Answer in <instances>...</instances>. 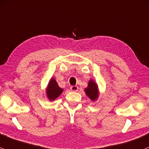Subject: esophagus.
I'll return each instance as SVG.
<instances>
[{
  "label": "esophagus",
  "instance_id": "34e87169",
  "mask_svg": "<svg viewBox=\"0 0 149 149\" xmlns=\"http://www.w3.org/2000/svg\"><path fill=\"white\" fill-rule=\"evenodd\" d=\"M70 90H71L72 91L76 92L78 90V87L77 86H71V87H70Z\"/></svg>",
  "mask_w": 149,
  "mask_h": 149
}]
</instances>
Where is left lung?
I'll list each match as a JSON object with an SVG mask.
<instances>
[{
	"label": "left lung",
	"mask_w": 149,
	"mask_h": 149,
	"mask_svg": "<svg viewBox=\"0 0 149 149\" xmlns=\"http://www.w3.org/2000/svg\"><path fill=\"white\" fill-rule=\"evenodd\" d=\"M85 91L92 100H95L98 97L97 85L93 80H90L88 83V87L85 89Z\"/></svg>",
	"instance_id": "obj_1"
}]
</instances>
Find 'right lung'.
<instances>
[{"label": "right lung", "mask_w": 149, "mask_h": 149, "mask_svg": "<svg viewBox=\"0 0 149 149\" xmlns=\"http://www.w3.org/2000/svg\"><path fill=\"white\" fill-rule=\"evenodd\" d=\"M62 91H63V90L58 86V84L56 82V80L52 78L50 80L48 87L47 89V93L49 99L50 100H55L56 97H59V95H60Z\"/></svg>", "instance_id": "obj_1"}]
</instances>
